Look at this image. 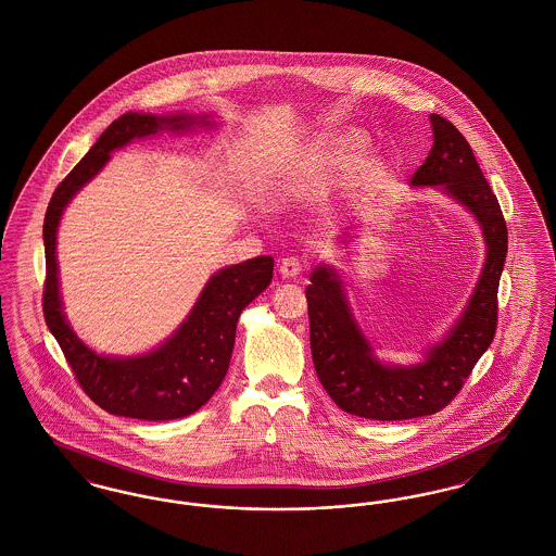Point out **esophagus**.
Wrapping results in <instances>:
<instances>
[{
	"instance_id": "obj_1",
	"label": "esophagus",
	"mask_w": 556,
	"mask_h": 556,
	"mask_svg": "<svg viewBox=\"0 0 556 556\" xmlns=\"http://www.w3.org/2000/svg\"><path fill=\"white\" fill-rule=\"evenodd\" d=\"M279 273H281L286 279H295V277L302 273V263H300L295 256H288V258L281 261Z\"/></svg>"
}]
</instances>
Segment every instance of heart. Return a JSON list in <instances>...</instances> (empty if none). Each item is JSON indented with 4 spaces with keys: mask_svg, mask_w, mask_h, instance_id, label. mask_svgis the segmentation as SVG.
<instances>
[{
    "mask_svg": "<svg viewBox=\"0 0 556 556\" xmlns=\"http://www.w3.org/2000/svg\"><path fill=\"white\" fill-rule=\"evenodd\" d=\"M345 141H352V139H344V141H342V143H345Z\"/></svg>",
    "mask_w": 556,
    "mask_h": 556,
    "instance_id": "1",
    "label": "heart"
}]
</instances>
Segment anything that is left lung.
<instances>
[{
	"mask_svg": "<svg viewBox=\"0 0 556 556\" xmlns=\"http://www.w3.org/2000/svg\"><path fill=\"white\" fill-rule=\"evenodd\" d=\"M433 146L417 168L413 186H438L476 216L485 243V263L467 308L424 363L400 367L381 363L345 300L333 266L318 265L306 288L311 350L318 381L350 415L375 421H404L448 406L496 333L498 283L508 233L501 204L485 181L469 141L440 114H431Z\"/></svg>",
	"mask_w": 556,
	"mask_h": 556,
	"instance_id": "8db88e82",
	"label": "left lung"
}]
</instances>
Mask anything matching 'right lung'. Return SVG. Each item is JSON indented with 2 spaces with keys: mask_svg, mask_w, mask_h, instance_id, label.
I'll use <instances>...</instances> for the list:
<instances>
[{
  "mask_svg": "<svg viewBox=\"0 0 556 556\" xmlns=\"http://www.w3.org/2000/svg\"><path fill=\"white\" fill-rule=\"evenodd\" d=\"M211 127L206 114H137L116 118L85 159L55 187L43 220L46 286L43 317L62 348L83 392L116 417L141 421L181 419L202 408L223 383L236 344L241 311L273 279V258L258 256L214 273L181 327L162 344L139 356L98 354L83 344L68 325L58 281L55 236L68 202L110 160V154L132 139L160 131H189Z\"/></svg>",
  "mask_w": 556,
  "mask_h": 556,
  "instance_id": "add662e5",
  "label": "right lung"
}]
</instances>
